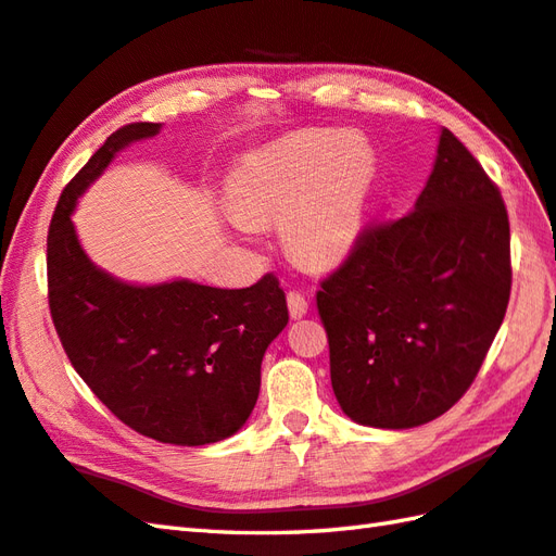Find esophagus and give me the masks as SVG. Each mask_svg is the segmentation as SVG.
Masks as SVG:
<instances>
[{
	"label": "esophagus",
	"instance_id": "1",
	"mask_svg": "<svg viewBox=\"0 0 556 556\" xmlns=\"http://www.w3.org/2000/svg\"><path fill=\"white\" fill-rule=\"evenodd\" d=\"M287 303H289V315L293 317V320H301V317L308 313V299H305L299 291H289Z\"/></svg>",
	"mask_w": 556,
	"mask_h": 556
}]
</instances>
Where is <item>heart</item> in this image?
Masks as SVG:
<instances>
[{"label":"heart","instance_id":"b5f03b06","mask_svg":"<svg viewBox=\"0 0 556 556\" xmlns=\"http://www.w3.org/2000/svg\"><path fill=\"white\" fill-rule=\"evenodd\" d=\"M372 179V150L358 134H296L231 172L224 207L245 227L279 217V239L291 257L329 265L356 241Z\"/></svg>","mask_w":556,"mask_h":556}]
</instances>
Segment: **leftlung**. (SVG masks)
Listing matches in <instances>:
<instances>
[{
  "mask_svg": "<svg viewBox=\"0 0 556 556\" xmlns=\"http://www.w3.org/2000/svg\"><path fill=\"white\" fill-rule=\"evenodd\" d=\"M500 188L442 128L434 167L406 217L365 229L317 291L341 410L406 430L466 394L511 293Z\"/></svg>",
  "mask_w": 556,
  "mask_h": 556,
  "instance_id": "8db88e82",
  "label": "left lung"
}]
</instances>
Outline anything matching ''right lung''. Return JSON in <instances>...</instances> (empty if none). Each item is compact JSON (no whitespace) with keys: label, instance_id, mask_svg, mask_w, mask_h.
Listing matches in <instances>:
<instances>
[{"label":"right lung","instance_id":"add662e5","mask_svg":"<svg viewBox=\"0 0 556 556\" xmlns=\"http://www.w3.org/2000/svg\"><path fill=\"white\" fill-rule=\"evenodd\" d=\"M160 128L122 126L62 191L47 233L50 313L71 365L116 418L164 444L203 446L253 413L260 365L289 311L275 275L245 289L138 287L92 265L71 222L76 200L116 152Z\"/></svg>","mask_w":556,"mask_h":556}]
</instances>
